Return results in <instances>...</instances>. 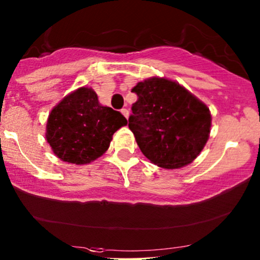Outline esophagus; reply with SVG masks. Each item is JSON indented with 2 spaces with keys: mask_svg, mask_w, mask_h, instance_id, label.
I'll use <instances>...</instances> for the list:
<instances>
[{
  "mask_svg": "<svg viewBox=\"0 0 260 260\" xmlns=\"http://www.w3.org/2000/svg\"><path fill=\"white\" fill-rule=\"evenodd\" d=\"M121 113H123V115L126 118V119L129 118V111H127L126 108H123V110H121Z\"/></svg>",
  "mask_w": 260,
  "mask_h": 260,
  "instance_id": "1",
  "label": "esophagus"
}]
</instances>
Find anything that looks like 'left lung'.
Masks as SVG:
<instances>
[{
    "mask_svg": "<svg viewBox=\"0 0 260 260\" xmlns=\"http://www.w3.org/2000/svg\"><path fill=\"white\" fill-rule=\"evenodd\" d=\"M131 91L139 99L129 129L143 155L168 170L190 164L210 136L207 106L179 83L159 77L139 82Z\"/></svg>",
    "mask_w": 260,
    "mask_h": 260,
    "instance_id": "left-lung-1",
    "label": "left lung"
}]
</instances>
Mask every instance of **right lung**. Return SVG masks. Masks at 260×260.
Listing matches in <instances>:
<instances>
[{
	"instance_id": "add662e5",
	"label": "right lung",
	"mask_w": 260,
	"mask_h": 260,
	"mask_svg": "<svg viewBox=\"0 0 260 260\" xmlns=\"http://www.w3.org/2000/svg\"><path fill=\"white\" fill-rule=\"evenodd\" d=\"M126 124L120 112L102 106L91 88L82 86L50 112L46 139L62 161L84 165L100 158L110 147L113 134Z\"/></svg>"
}]
</instances>
